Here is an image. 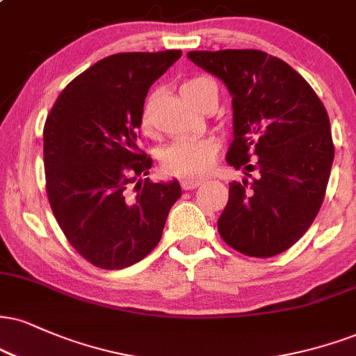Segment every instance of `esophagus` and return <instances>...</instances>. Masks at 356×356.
Wrapping results in <instances>:
<instances>
[{"label": "esophagus", "instance_id": "obj_1", "mask_svg": "<svg viewBox=\"0 0 356 356\" xmlns=\"http://www.w3.org/2000/svg\"><path fill=\"white\" fill-rule=\"evenodd\" d=\"M204 182V179H197V177H186L181 181V187L184 191H191V189H197L200 184Z\"/></svg>", "mask_w": 356, "mask_h": 356}]
</instances>
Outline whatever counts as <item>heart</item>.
<instances>
[{"mask_svg":"<svg viewBox=\"0 0 356 356\" xmlns=\"http://www.w3.org/2000/svg\"><path fill=\"white\" fill-rule=\"evenodd\" d=\"M211 83L207 78H192L182 84L181 91L187 101H195L200 89ZM143 129H149L147 111L143 113ZM219 152V143L207 137H177L161 152V165L167 174L199 175L212 165Z\"/></svg>","mask_w":356,"mask_h":356,"instance_id":"1","label":"heart"}]
</instances>
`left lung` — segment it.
<instances>
[{
  "label": "left lung",
  "instance_id": "1",
  "mask_svg": "<svg viewBox=\"0 0 356 356\" xmlns=\"http://www.w3.org/2000/svg\"><path fill=\"white\" fill-rule=\"evenodd\" d=\"M187 58L232 94L229 184L217 220L227 245L267 259L289 250L322 207L335 145L323 102L285 61L259 49L191 51Z\"/></svg>",
  "mask_w": 356,
  "mask_h": 356
}]
</instances>
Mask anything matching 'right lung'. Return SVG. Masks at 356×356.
Masks as SVG:
<instances>
[{"label": "right lung", "instance_id": "right-lung-1", "mask_svg": "<svg viewBox=\"0 0 356 356\" xmlns=\"http://www.w3.org/2000/svg\"><path fill=\"white\" fill-rule=\"evenodd\" d=\"M181 56L177 49L108 56L63 89L46 119L51 211L71 247L94 267L119 270L151 254L182 194L177 181L137 182L152 167L137 145L144 99Z\"/></svg>", "mask_w": 356, "mask_h": 356}]
</instances>
